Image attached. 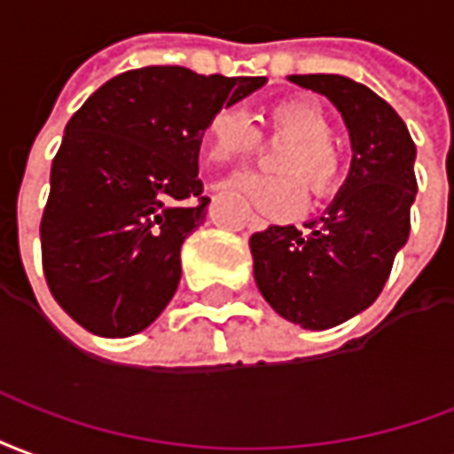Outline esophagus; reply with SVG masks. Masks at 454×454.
<instances>
[{
    "label": "esophagus",
    "mask_w": 454,
    "mask_h": 454,
    "mask_svg": "<svg viewBox=\"0 0 454 454\" xmlns=\"http://www.w3.org/2000/svg\"><path fill=\"white\" fill-rule=\"evenodd\" d=\"M261 223H263V220H259V217H254V215H251V217H249V227H251V230H256V227H261Z\"/></svg>",
    "instance_id": "esophagus-1"
}]
</instances>
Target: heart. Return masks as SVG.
<instances>
[{
	"mask_svg": "<svg viewBox=\"0 0 454 454\" xmlns=\"http://www.w3.org/2000/svg\"><path fill=\"white\" fill-rule=\"evenodd\" d=\"M268 135L287 140L278 154L276 168L283 176L237 174L223 188L241 195L256 210L273 217L297 213L304 203L303 178L314 195L329 193L340 174V154L332 142V121L322 106L307 96H290L270 104L263 114ZM205 154L210 161L230 164L249 157L259 147V132L239 108L215 111L203 128ZM297 176L301 177L296 178Z\"/></svg>",
	"mask_w": 454,
	"mask_h": 454,
	"instance_id": "heart-1",
	"label": "heart"
}]
</instances>
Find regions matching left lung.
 <instances>
[{"label":"left lung","mask_w":454,"mask_h":454,"mask_svg":"<svg viewBox=\"0 0 454 454\" xmlns=\"http://www.w3.org/2000/svg\"><path fill=\"white\" fill-rule=\"evenodd\" d=\"M326 96L350 137L348 176L322 217L273 224L249 239L254 280L283 319L322 332L348 322L382 293L409 239L416 145L385 98L340 74H290Z\"/></svg>","instance_id":"obj_1"}]
</instances>
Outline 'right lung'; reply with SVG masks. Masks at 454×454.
Wrapping results in <instances>:
<instances>
[{
  "label": "right lung",
  "mask_w": 454,
  "mask_h": 454,
  "mask_svg": "<svg viewBox=\"0 0 454 454\" xmlns=\"http://www.w3.org/2000/svg\"><path fill=\"white\" fill-rule=\"evenodd\" d=\"M266 77L142 67L96 89L65 128L41 220L52 297L87 332L147 329L181 280V244L205 223L198 152L207 118Z\"/></svg>",
  "instance_id": "add662e5"
}]
</instances>
